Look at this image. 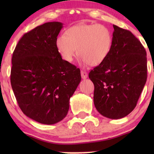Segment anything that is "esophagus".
Masks as SVG:
<instances>
[{
    "label": "esophagus",
    "mask_w": 154,
    "mask_h": 154,
    "mask_svg": "<svg viewBox=\"0 0 154 154\" xmlns=\"http://www.w3.org/2000/svg\"><path fill=\"white\" fill-rule=\"evenodd\" d=\"M81 77L83 79H86L88 77V74L87 72H85V71H81Z\"/></svg>",
    "instance_id": "esophagus-1"
}]
</instances>
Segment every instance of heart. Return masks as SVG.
<instances>
[{"mask_svg": "<svg viewBox=\"0 0 154 154\" xmlns=\"http://www.w3.org/2000/svg\"><path fill=\"white\" fill-rule=\"evenodd\" d=\"M55 43L64 61L71 62L77 52L83 62L97 66L106 59L110 52L112 35L102 24H78L67 29L65 35L57 37Z\"/></svg>", "mask_w": 154, "mask_h": 154, "instance_id": "b5f03b06", "label": "heart"}]
</instances>
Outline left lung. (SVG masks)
<instances>
[{
    "label": "left lung",
    "mask_w": 154,
    "mask_h": 154,
    "mask_svg": "<svg viewBox=\"0 0 154 154\" xmlns=\"http://www.w3.org/2000/svg\"><path fill=\"white\" fill-rule=\"evenodd\" d=\"M114 26L112 45L104 61L89 73L93 101L105 117L118 119L135 109L147 79L144 47L131 32Z\"/></svg>",
    "instance_id": "obj_1"
}]
</instances>
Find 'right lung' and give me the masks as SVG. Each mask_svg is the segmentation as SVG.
I'll use <instances>...</instances> for the list:
<instances>
[{"instance_id":"add662e5","label":"right lung","mask_w":154,"mask_h":154,"mask_svg":"<svg viewBox=\"0 0 154 154\" xmlns=\"http://www.w3.org/2000/svg\"><path fill=\"white\" fill-rule=\"evenodd\" d=\"M63 28L47 22L26 33L12 56L11 84L21 110L44 125L64 119L81 81L80 70L62 59L56 39Z\"/></svg>"}]
</instances>
